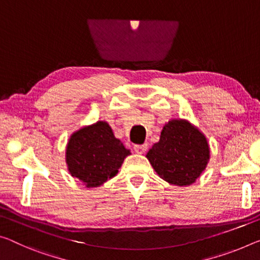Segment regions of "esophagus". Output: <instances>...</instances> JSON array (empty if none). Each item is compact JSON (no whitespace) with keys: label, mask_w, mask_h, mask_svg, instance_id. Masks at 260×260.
<instances>
[{"label":"esophagus","mask_w":260,"mask_h":260,"mask_svg":"<svg viewBox=\"0 0 260 260\" xmlns=\"http://www.w3.org/2000/svg\"><path fill=\"white\" fill-rule=\"evenodd\" d=\"M147 148H148L147 143H143V145H135L134 146V151L137 152V154H145Z\"/></svg>","instance_id":"34e87169"}]
</instances>
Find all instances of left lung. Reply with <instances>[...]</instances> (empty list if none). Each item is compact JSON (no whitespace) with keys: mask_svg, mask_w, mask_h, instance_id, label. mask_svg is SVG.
I'll return each instance as SVG.
<instances>
[{"mask_svg":"<svg viewBox=\"0 0 260 260\" xmlns=\"http://www.w3.org/2000/svg\"><path fill=\"white\" fill-rule=\"evenodd\" d=\"M155 171L168 183L186 186L205 170L209 147L205 135L185 120H171L147 154Z\"/></svg>","mask_w":260,"mask_h":260,"instance_id":"1","label":"left lung"}]
</instances>
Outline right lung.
Instances as JSON below:
<instances>
[{
	"label": "right lung",
	"mask_w": 260,
	"mask_h": 260,
	"mask_svg": "<svg viewBox=\"0 0 260 260\" xmlns=\"http://www.w3.org/2000/svg\"><path fill=\"white\" fill-rule=\"evenodd\" d=\"M129 154L120 140L114 138L108 122L98 121L72 135L66 160L73 177L86 187H97L117 175Z\"/></svg>",
	"instance_id": "add662e5"
}]
</instances>
